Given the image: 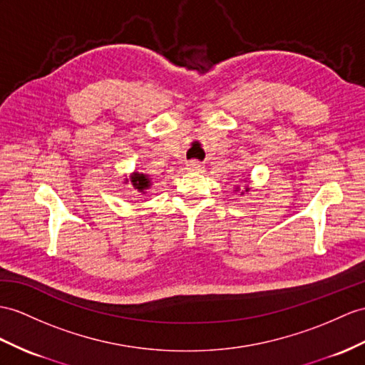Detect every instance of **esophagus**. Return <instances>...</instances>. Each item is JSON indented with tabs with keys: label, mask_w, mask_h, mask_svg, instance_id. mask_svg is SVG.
<instances>
[{
	"label": "esophagus",
	"mask_w": 365,
	"mask_h": 365,
	"mask_svg": "<svg viewBox=\"0 0 365 365\" xmlns=\"http://www.w3.org/2000/svg\"><path fill=\"white\" fill-rule=\"evenodd\" d=\"M185 168H187L189 172H201L202 168H204V165L201 163H198V161H190Z\"/></svg>",
	"instance_id": "1"
}]
</instances>
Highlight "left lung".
Listing matches in <instances>:
<instances>
[{
    "label": "left lung",
    "mask_w": 365,
    "mask_h": 365,
    "mask_svg": "<svg viewBox=\"0 0 365 365\" xmlns=\"http://www.w3.org/2000/svg\"><path fill=\"white\" fill-rule=\"evenodd\" d=\"M247 190H250V189H247V187H246V192H247ZM242 193H243V192H242Z\"/></svg>",
    "instance_id": "left-lung-1"
}]
</instances>
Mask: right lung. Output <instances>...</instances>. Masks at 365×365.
Returning <instances> with one entry per match:
<instances>
[{"mask_svg": "<svg viewBox=\"0 0 365 365\" xmlns=\"http://www.w3.org/2000/svg\"><path fill=\"white\" fill-rule=\"evenodd\" d=\"M130 181L133 184V187L142 193H145L144 190H147L150 187V178H148V175H144V173L135 172L130 176ZM125 182H128V180H125Z\"/></svg>", "mask_w": 365, "mask_h": 365, "instance_id": "add662e5", "label": "right lung"}]
</instances>
